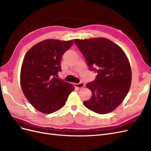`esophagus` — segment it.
Wrapping results in <instances>:
<instances>
[{"label": "esophagus", "instance_id": "1", "mask_svg": "<svg viewBox=\"0 0 151 151\" xmlns=\"http://www.w3.org/2000/svg\"><path fill=\"white\" fill-rule=\"evenodd\" d=\"M74 86L77 89H81L84 87V84L83 83H79L78 84H74Z\"/></svg>", "mask_w": 151, "mask_h": 151}]
</instances>
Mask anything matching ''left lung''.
I'll return each instance as SVG.
<instances>
[{
    "label": "left lung",
    "mask_w": 151,
    "mask_h": 151,
    "mask_svg": "<svg viewBox=\"0 0 151 151\" xmlns=\"http://www.w3.org/2000/svg\"><path fill=\"white\" fill-rule=\"evenodd\" d=\"M90 70L98 73L94 81L86 84L92 92L84 106L99 114L111 112L122 103L129 93L132 71L123 50L104 38L75 39Z\"/></svg>",
    "instance_id": "obj_1"
}]
</instances>
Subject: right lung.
Here are the masks:
<instances>
[{
  "mask_svg": "<svg viewBox=\"0 0 151 151\" xmlns=\"http://www.w3.org/2000/svg\"><path fill=\"white\" fill-rule=\"evenodd\" d=\"M73 40H46L31 48L21 70V86L25 97L35 108L45 114L64 106L74 87L60 78L61 58Z\"/></svg>",
  "mask_w": 151,
  "mask_h": 151,
  "instance_id": "add662e5",
  "label": "right lung"
}]
</instances>
